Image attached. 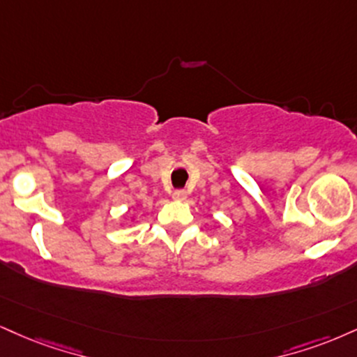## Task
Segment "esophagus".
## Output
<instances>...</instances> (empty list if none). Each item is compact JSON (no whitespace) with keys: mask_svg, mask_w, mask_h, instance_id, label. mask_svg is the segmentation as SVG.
Masks as SVG:
<instances>
[{"mask_svg":"<svg viewBox=\"0 0 357 357\" xmlns=\"http://www.w3.org/2000/svg\"><path fill=\"white\" fill-rule=\"evenodd\" d=\"M186 196H188V192L184 191V190H176V191L173 192V199H176V201L186 199Z\"/></svg>","mask_w":357,"mask_h":357,"instance_id":"34e87169","label":"esophagus"}]
</instances>
